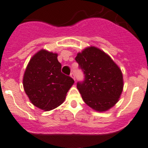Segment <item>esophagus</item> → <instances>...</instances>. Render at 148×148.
I'll return each mask as SVG.
<instances>
[{"mask_svg": "<svg viewBox=\"0 0 148 148\" xmlns=\"http://www.w3.org/2000/svg\"><path fill=\"white\" fill-rule=\"evenodd\" d=\"M70 77H71V78L74 79V80H75V77H74V73H71V74H70Z\"/></svg>", "mask_w": 148, "mask_h": 148, "instance_id": "34e87169", "label": "esophagus"}]
</instances>
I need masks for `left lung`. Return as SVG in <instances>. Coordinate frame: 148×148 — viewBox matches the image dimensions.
I'll return each instance as SVG.
<instances>
[{"label": "left lung", "mask_w": 148, "mask_h": 148, "mask_svg": "<svg viewBox=\"0 0 148 148\" xmlns=\"http://www.w3.org/2000/svg\"><path fill=\"white\" fill-rule=\"evenodd\" d=\"M75 60L85 75L84 81L77 85L84 101L98 112L114 106L123 89L119 66L108 54L94 46L79 52Z\"/></svg>", "instance_id": "obj_1"}]
</instances>
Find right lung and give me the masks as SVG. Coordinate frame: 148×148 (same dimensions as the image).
<instances>
[{"label":"right lung","mask_w":148,"mask_h":148,"mask_svg":"<svg viewBox=\"0 0 148 148\" xmlns=\"http://www.w3.org/2000/svg\"><path fill=\"white\" fill-rule=\"evenodd\" d=\"M57 56L46 49L38 51L30 59L23 76V88L30 102L45 111L61 105L74 83L62 73Z\"/></svg>","instance_id":"obj_1"}]
</instances>
